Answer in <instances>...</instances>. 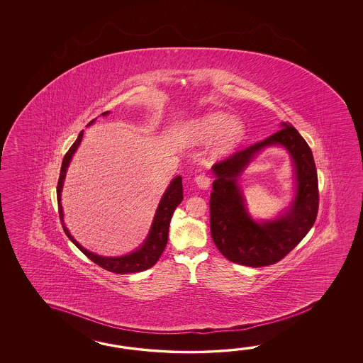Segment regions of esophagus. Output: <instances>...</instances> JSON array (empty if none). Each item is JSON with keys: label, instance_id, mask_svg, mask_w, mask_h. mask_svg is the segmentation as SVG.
Listing matches in <instances>:
<instances>
[{"label": "esophagus", "instance_id": "34e87169", "mask_svg": "<svg viewBox=\"0 0 363 363\" xmlns=\"http://www.w3.org/2000/svg\"><path fill=\"white\" fill-rule=\"evenodd\" d=\"M194 182H196V184L200 186L201 189H208L210 184H211V178L208 177V174L202 172V174L197 175V177L194 178Z\"/></svg>", "mask_w": 363, "mask_h": 363}]
</instances>
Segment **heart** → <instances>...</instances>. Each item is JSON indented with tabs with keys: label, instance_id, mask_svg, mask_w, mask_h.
I'll return each instance as SVG.
<instances>
[{
	"label": "heart",
	"instance_id": "obj_1",
	"mask_svg": "<svg viewBox=\"0 0 363 363\" xmlns=\"http://www.w3.org/2000/svg\"><path fill=\"white\" fill-rule=\"evenodd\" d=\"M186 130L193 138L199 140H208L218 136V145L222 149L236 144L244 133V125L239 119H232L231 114L224 111H211L197 119L191 121Z\"/></svg>",
	"mask_w": 363,
	"mask_h": 363
}]
</instances>
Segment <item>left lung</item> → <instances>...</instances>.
I'll use <instances>...</instances> for the list:
<instances>
[{"mask_svg": "<svg viewBox=\"0 0 363 363\" xmlns=\"http://www.w3.org/2000/svg\"><path fill=\"white\" fill-rule=\"evenodd\" d=\"M272 145L286 147L293 157L296 196L283 216L258 224L247 214L237 179L255 155ZM211 170L216 179L210 194V231L219 252L231 262L249 267L279 262L315 223L319 206L315 162L308 143L291 124L281 122V130L236 150Z\"/></svg>", "mask_w": 363, "mask_h": 363, "instance_id": "8db88e82", "label": "left lung"}]
</instances>
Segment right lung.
Masks as SVG:
<instances>
[{
    "mask_svg": "<svg viewBox=\"0 0 363 363\" xmlns=\"http://www.w3.org/2000/svg\"><path fill=\"white\" fill-rule=\"evenodd\" d=\"M108 111L102 113L101 116H108ZM94 122V119L91 121L88 125ZM83 132L80 131L77 136V141L71 145L69 152L63 157L62 161L61 174L58 179V184H57V201H58V211H60V219H61L62 227L63 231L69 238L77 249L84 253L92 262L99 264L102 269L114 272V274H131V272H140V271L147 270L152 266H155V262L160 259V257L162 255L163 250L167 244V238H169V227H170V220L172 214L175 211V208H178L179 203L183 201V184H182V177H177L172 179L169 188L166 189V192L162 196V199L160 201L158 208L155 211V220L150 227V231L147 235V240L144 241V244L135 250L133 253L123 255V257H102L88 252L86 249L82 247L77 240L74 239L69 235V230L65 227L63 224V211H62L61 205V192L62 186H63V180L66 177V171L69 167V161L72 158L74 153L77 152V147L80 145L82 139H83Z\"/></svg>",
    "mask_w": 363,
    "mask_h": 363,
    "instance_id": "1",
    "label": "right lung"
}]
</instances>
